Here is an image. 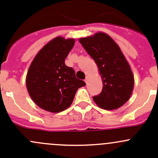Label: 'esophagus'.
Returning <instances> with one entry per match:
<instances>
[{
    "mask_svg": "<svg viewBox=\"0 0 158 158\" xmlns=\"http://www.w3.org/2000/svg\"><path fill=\"white\" fill-rule=\"evenodd\" d=\"M85 83H88V82H89V76H86V77H85Z\"/></svg>",
    "mask_w": 158,
    "mask_h": 158,
    "instance_id": "obj_1",
    "label": "esophagus"
}]
</instances>
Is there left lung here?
Returning a JSON list of instances; mask_svg holds the SVG:
<instances>
[{
	"label": "left lung",
	"mask_w": 158,
	"mask_h": 158,
	"mask_svg": "<svg viewBox=\"0 0 158 158\" xmlns=\"http://www.w3.org/2000/svg\"><path fill=\"white\" fill-rule=\"evenodd\" d=\"M79 42L95 60L102 79L101 93L93 96L98 107L117 109L130 98L134 88V76L118 44L105 33L81 38Z\"/></svg>",
	"instance_id": "left-lung-1"
}]
</instances>
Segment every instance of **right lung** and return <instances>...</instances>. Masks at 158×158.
Returning a JSON list of instances; mask_svg holds the SVG:
<instances>
[{"instance_id": "obj_1", "label": "right lung", "mask_w": 158, "mask_h": 158, "mask_svg": "<svg viewBox=\"0 0 158 158\" xmlns=\"http://www.w3.org/2000/svg\"><path fill=\"white\" fill-rule=\"evenodd\" d=\"M74 39L54 38L39 51L30 64L26 85L32 100L41 109L56 113L71 106L77 89L85 86L76 77L65 60L73 49Z\"/></svg>"}]
</instances>
